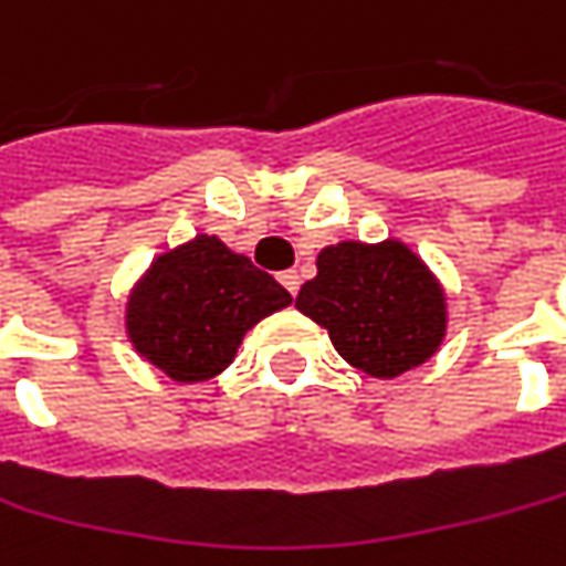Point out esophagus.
Instances as JSON below:
<instances>
[{
    "label": "esophagus",
    "mask_w": 566,
    "mask_h": 566,
    "mask_svg": "<svg viewBox=\"0 0 566 566\" xmlns=\"http://www.w3.org/2000/svg\"><path fill=\"white\" fill-rule=\"evenodd\" d=\"M280 283H283V286H286V290H290L293 296H296L298 283H302V280H298L296 270H286V273H280Z\"/></svg>",
    "instance_id": "1"
}]
</instances>
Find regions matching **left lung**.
I'll return each mask as SVG.
<instances>
[{
  "label": "left lung",
  "instance_id": "1",
  "mask_svg": "<svg viewBox=\"0 0 566 566\" xmlns=\"http://www.w3.org/2000/svg\"><path fill=\"white\" fill-rule=\"evenodd\" d=\"M318 276L296 308L327 327L350 366L395 379L437 354L446 337V293L405 241H337L318 254Z\"/></svg>",
  "mask_w": 566,
  "mask_h": 566
}]
</instances>
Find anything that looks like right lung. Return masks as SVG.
I'll return each mask as SVG.
<instances>
[{
  "label": "right lung",
  "instance_id": "obj_1",
  "mask_svg": "<svg viewBox=\"0 0 566 566\" xmlns=\"http://www.w3.org/2000/svg\"><path fill=\"white\" fill-rule=\"evenodd\" d=\"M293 296L216 235L165 251L133 286L127 334L136 354L175 381L219 376L248 327L286 308Z\"/></svg>",
  "mask_w": 566,
  "mask_h": 566
}]
</instances>
